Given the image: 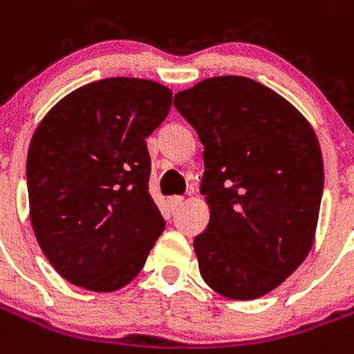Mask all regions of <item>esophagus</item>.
<instances>
[{
	"label": "esophagus",
	"instance_id": "esophagus-1",
	"mask_svg": "<svg viewBox=\"0 0 354 354\" xmlns=\"http://www.w3.org/2000/svg\"><path fill=\"white\" fill-rule=\"evenodd\" d=\"M181 203H183V198H181V196H171V198L167 199V205L169 208H171V212L178 210V208L181 207Z\"/></svg>",
	"mask_w": 354,
	"mask_h": 354
}]
</instances>
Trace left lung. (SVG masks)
<instances>
[{
  "label": "left lung",
  "mask_w": 354,
  "mask_h": 354,
  "mask_svg": "<svg viewBox=\"0 0 354 354\" xmlns=\"http://www.w3.org/2000/svg\"><path fill=\"white\" fill-rule=\"evenodd\" d=\"M174 106L205 146L199 192L210 208L194 239L205 283L257 299L305 262L315 241L324 165L308 119L244 76H214L178 92Z\"/></svg>",
  "instance_id": "obj_1"
}]
</instances>
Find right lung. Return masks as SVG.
<instances>
[{"label": "right lung", "instance_id": "obj_1", "mask_svg": "<svg viewBox=\"0 0 354 354\" xmlns=\"http://www.w3.org/2000/svg\"><path fill=\"white\" fill-rule=\"evenodd\" d=\"M173 104L165 85L104 78L46 113L26 160L30 221L48 262L76 287L113 292L146 263L165 221L149 196L146 137Z\"/></svg>", "mask_w": 354, "mask_h": 354}]
</instances>
